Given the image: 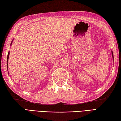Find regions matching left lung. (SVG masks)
<instances>
[{
	"mask_svg": "<svg viewBox=\"0 0 121 121\" xmlns=\"http://www.w3.org/2000/svg\"><path fill=\"white\" fill-rule=\"evenodd\" d=\"M112 57H113V53L112 51Z\"/></svg>",
	"mask_w": 121,
	"mask_h": 121,
	"instance_id": "1",
	"label": "left lung"
}]
</instances>
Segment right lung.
<instances>
[{
	"label": "right lung",
	"mask_w": 121,
	"mask_h": 121,
	"mask_svg": "<svg viewBox=\"0 0 121 121\" xmlns=\"http://www.w3.org/2000/svg\"><path fill=\"white\" fill-rule=\"evenodd\" d=\"M13 39L12 40V42H11V44H10V46H11V45H12V42H13ZM10 51H9L8 52V56H7V68H8V59H9V54H10Z\"/></svg>",
	"instance_id": "add662e5"
}]
</instances>
